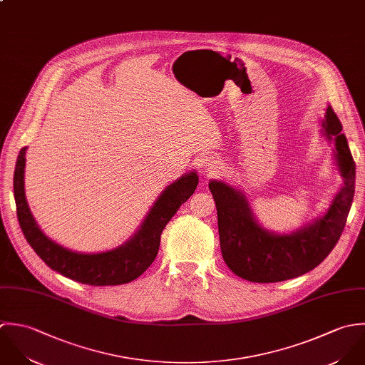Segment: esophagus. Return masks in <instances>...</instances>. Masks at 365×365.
<instances>
[{
	"instance_id": "1",
	"label": "esophagus",
	"mask_w": 365,
	"mask_h": 365,
	"mask_svg": "<svg viewBox=\"0 0 365 365\" xmlns=\"http://www.w3.org/2000/svg\"><path fill=\"white\" fill-rule=\"evenodd\" d=\"M216 169H217V162L209 159V160L206 162V170H207L209 173H213V172H216Z\"/></svg>"
}]
</instances>
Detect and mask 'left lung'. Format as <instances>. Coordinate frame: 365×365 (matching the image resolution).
<instances>
[{"label": "left lung", "instance_id": "obj_1", "mask_svg": "<svg viewBox=\"0 0 365 365\" xmlns=\"http://www.w3.org/2000/svg\"><path fill=\"white\" fill-rule=\"evenodd\" d=\"M323 128L327 140H334V155L344 185L329 212L299 231L278 235L264 230L241 192L222 182L209 183L217 207L221 254L227 267L240 278L271 284L300 277L323 262L339 242L354 197L356 163L331 107L326 111Z\"/></svg>", "mask_w": 365, "mask_h": 365}]
</instances>
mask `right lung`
Segmentation results:
<instances>
[{
  "mask_svg": "<svg viewBox=\"0 0 365 365\" xmlns=\"http://www.w3.org/2000/svg\"><path fill=\"white\" fill-rule=\"evenodd\" d=\"M25 152L26 148L24 146L19 150L14 173V196L19 227L28 244L51 269L91 287L123 285L143 275L158 255L163 228L195 193L199 183L196 172H190L168 186L149 210L137 234L127 244L101 254H78L49 240L32 217L24 190Z\"/></svg>",
  "mask_w": 365,
  "mask_h": 365,
  "instance_id": "1",
  "label": "right lung"
}]
</instances>
